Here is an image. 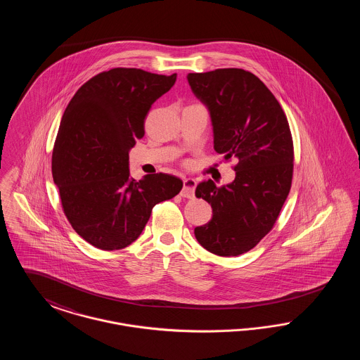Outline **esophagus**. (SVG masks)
I'll use <instances>...</instances> for the list:
<instances>
[{"label":"esophagus","instance_id":"esophagus-1","mask_svg":"<svg viewBox=\"0 0 360 360\" xmlns=\"http://www.w3.org/2000/svg\"><path fill=\"white\" fill-rule=\"evenodd\" d=\"M195 186H197V181L193 178H186L184 179V188L181 191V195L185 198H193L194 197V191H195Z\"/></svg>","mask_w":360,"mask_h":360}]
</instances>
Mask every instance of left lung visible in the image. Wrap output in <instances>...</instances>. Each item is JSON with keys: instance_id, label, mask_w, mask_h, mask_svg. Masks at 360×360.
<instances>
[{"instance_id": "1", "label": "left lung", "mask_w": 360, "mask_h": 360, "mask_svg": "<svg viewBox=\"0 0 360 360\" xmlns=\"http://www.w3.org/2000/svg\"><path fill=\"white\" fill-rule=\"evenodd\" d=\"M194 96L205 105L216 153L239 160L235 181L195 188L212 206V220L194 229L195 239L219 257L252 250L274 226L292 178L289 122L274 94L257 75L243 69L188 74Z\"/></svg>"}]
</instances>
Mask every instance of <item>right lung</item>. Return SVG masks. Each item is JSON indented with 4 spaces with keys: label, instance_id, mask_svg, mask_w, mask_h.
I'll return each mask as SVG.
<instances>
[{
    "label": "right lung",
    "instance_id": "add662e5",
    "mask_svg": "<svg viewBox=\"0 0 360 360\" xmlns=\"http://www.w3.org/2000/svg\"><path fill=\"white\" fill-rule=\"evenodd\" d=\"M176 74L140 69L97 74L71 98L52 153V178L74 231L91 245L115 251L143 232L156 204L184 186L170 174H129V151L144 136L151 105L167 93Z\"/></svg>",
    "mask_w": 360,
    "mask_h": 360
}]
</instances>
